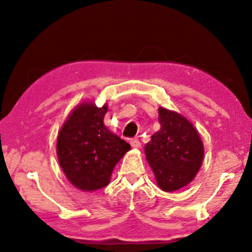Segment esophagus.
Returning a JSON list of instances; mask_svg holds the SVG:
<instances>
[{
  "instance_id": "obj_1",
  "label": "esophagus",
  "mask_w": 252,
  "mask_h": 252,
  "mask_svg": "<svg viewBox=\"0 0 252 252\" xmlns=\"http://www.w3.org/2000/svg\"><path fill=\"white\" fill-rule=\"evenodd\" d=\"M130 144H131L132 148H135V149L140 148V147H141V142H140V140H137V138H132V140L130 141Z\"/></svg>"
}]
</instances>
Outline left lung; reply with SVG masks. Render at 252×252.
I'll list each match as a JSON object with an SVG mask.
<instances>
[{"label": "left lung", "mask_w": 252, "mask_h": 252, "mask_svg": "<svg viewBox=\"0 0 252 252\" xmlns=\"http://www.w3.org/2000/svg\"><path fill=\"white\" fill-rule=\"evenodd\" d=\"M161 129L144 147L158 186L174 192L189 185L200 169L204 144L198 130L181 114L158 108Z\"/></svg>", "instance_id": "obj_1"}]
</instances>
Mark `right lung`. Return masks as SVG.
I'll list each match as a JSON object with an SVG mask.
<instances>
[{
  "label": "right lung",
  "instance_id": "add662e5",
  "mask_svg": "<svg viewBox=\"0 0 252 252\" xmlns=\"http://www.w3.org/2000/svg\"><path fill=\"white\" fill-rule=\"evenodd\" d=\"M108 104H78L66 118L57 138V155L67 180L84 192L105 187L130 144L104 126Z\"/></svg>",
  "mask_w": 252,
  "mask_h": 252
}]
</instances>
